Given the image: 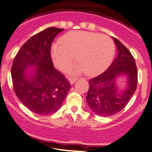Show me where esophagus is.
Wrapping results in <instances>:
<instances>
[{
	"label": "esophagus",
	"instance_id": "1",
	"mask_svg": "<svg viewBox=\"0 0 152 152\" xmlns=\"http://www.w3.org/2000/svg\"><path fill=\"white\" fill-rule=\"evenodd\" d=\"M76 81V78H69V82L71 85H73Z\"/></svg>",
	"mask_w": 152,
	"mask_h": 152
}]
</instances>
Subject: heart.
Returning <instances> with one entry per match:
<instances>
[{"instance_id": "1", "label": "heart", "mask_w": 152, "mask_h": 152, "mask_svg": "<svg viewBox=\"0 0 152 152\" xmlns=\"http://www.w3.org/2000/svg\"><path fill=\"white\" fill-rule=\"evenodd\" d=\"M54 44L50 54L54 66L66 73L76 61V73L96 76L108 67L115 53V45L107 35L86 31H72Z\"/></svg>"}]
</instances>
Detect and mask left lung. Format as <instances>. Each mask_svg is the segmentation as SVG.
Wrapping results in <instances>:
<instances>
[{"instance_id":"left-lung-1","label":"left lung","mask_w":152,"mask_h":152,"mask_svg":"<svg viewBox=\"0 0 152 152\" xmlns=\"http://www.w3.org/2000/svg\"><path fill=\"white\" fill-rule=\"evenodd\" d=\"M117 55L106 71L90 79L86 102L93 112L109 117L125 107L137 87L138 72L135 59L118 39L113 38ZM125 77L126 86L121 89L118 80Z\"/></svg>"}]
</instances>
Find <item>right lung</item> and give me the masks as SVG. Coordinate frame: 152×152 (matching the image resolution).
I'll return each mask as SVG.
<instances>
[{
    "label": "right lung",
    "instance_id": "1",
    "mask_svg": "<svg viewBox=\"0 0 152 152\" xmlns=\"http://www.w3.org/2000/svg\"><path fill=\"white\" fill-rule=\"evenodd\" d=\"M64 28L50 27L31 37L19 50L11 68L13 89L20 102L36 114L59 110L70 84L54 67L50 50Z\"/></svg>",
    "mask_w": 152,
    "mask_h": 152
}]
</instances>
